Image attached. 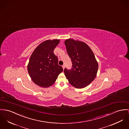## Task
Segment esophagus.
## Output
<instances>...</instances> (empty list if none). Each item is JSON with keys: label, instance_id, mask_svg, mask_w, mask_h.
<instances>
[{"label": "esophagus", "instance_id": "esophagus-1", "mask_svg": "<svg viewBox=\"0 0 129 129\" xmlns=\"http://www.w3.org/2000/svg\"><path fill=\"white\" fill-rule=\"evenodd\" d=\"M62 68H63V70L64 69V68H65V65H63L62 66Z\"/></svg>", "mask_w": 129, "mask_h": 129}]
</instances>
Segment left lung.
<instances>
[{
  "label": "left lung",
  "mask_w": 129,
  "mask_h": 129,
  "mask_svg": "<svg viewBox=\"0 0 129 129\" xmlns=\"http://www.w3.org/2000/svg\"><path fill=\"white\" fill-rule=\"evenodd\" d=\"M72 67L64 73L70 83L77 88L89 85L96 78L98 64L89 46L85 43L70 39L65 41Z\"/></svg>",
  "instance_id": "1"
}]
</instances>
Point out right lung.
<instances>
[{"instance_id":"1","label":"right lung","mask_w":129,"mask_h":129,"mask_svg":"<svg viewBox=\"0 0 129 129\" xmlns=\"http://www.w3.org/2000/svg\"><path fill=\"white\" fill-rule=\"evenodd\" d=\"M59 43V40L45 41L35 49L30 57L27 66L29 75L33 81L41 87L52 85L63 71L53 52Z\"/></svg>"}]
</instances>
